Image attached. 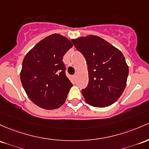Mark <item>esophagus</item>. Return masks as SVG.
<instances>
[{
    "label": "esophagus",
    "instance_id": "obj_1",
    "mask_svg": "<svg viewBox=\"0 0 149 149\" xmlns=\"http://www.w3.org/2000/svg\"><path fill=\"white\" fill-rule=\"evenodd\" d=\"M76 77H77V76H76V74H74L73 76V79L74 80H76Z\"/></svg>",
    "mask_w": 149,
    "mask_h": 149
}]
</instances>
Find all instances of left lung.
<instances>
[{"label":"left lung","mask_w":149,"mask_h":149,"mask_svg":"<svg viewBox=\"0 0 149 149\" xmlns=\"http://www.w3.org/2000/svg\"><path fill=\"white\" fill-rule=\"evenodd\" d=\"M72 43L86 60L89 81L82 89L88 104L104 107L119 99L126 87L129 68L120 50L95 35L72 40Z\"/></svg>","instance_id":"1"}]
</instances>
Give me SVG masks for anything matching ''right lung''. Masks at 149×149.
Wrapping results in <instances>:
<instances>
[{
  "instance_id": "obj_1",
  "label": "right lung",
  "mask_w": 149,
  "mask_h": 149,
  "mask_svg": "<svg viewBox=\"0 0 149 149\" xmlns=\"http://www.w3.org/2000/svg\"><path fill=\"white\" fill-rule=\"evenodd\" d=\"M73 47L57 34L40 41L24 56L20 80L29 99L42 108L56 109L65 102L72 87L63 56Z\"/></svg>"
}]
</instances>
